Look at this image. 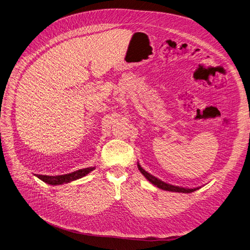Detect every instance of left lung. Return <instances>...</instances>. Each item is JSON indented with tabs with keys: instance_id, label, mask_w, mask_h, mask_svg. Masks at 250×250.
Here are the masks:
<instances>
[{
	"instance_id": "1",
	"label": "left lung",
	"mask_w": 250,
	"mask_h": 250,
	"mask_svg": "<svg viewBox=\"0 0 250 250\" xmlns=\"http://www.w3.org/2000/svg\"><path fill=\"white\" fill-rule=\"evenodd\" d=\"M138 167H139V169L141 170V172L146 176V178L150 181V183L157 187L158 188L161 189H164V190H168V191H175V192H184V193H190V192H193L195 191L196 189H198V188H180V187H175V186H171V185H168V184H166L164 183L163 180L156 178L155 176L149 174L148 172H146L139 164H138Z\"/></svg>"
}]
</instances>
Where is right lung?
<instances>
[{
    "instance_id": "add662e5",
    "label": "right lung",
    "mask_w": 250,
    "mask_h": 250,
    "mask_svg": "<svg viewBox=\"0 0 250 250\" xmlns=\"http://www.w3.org/2000/svg\"><path fill=\"white\" fill-rule=\"evenodd\" d=\"M95 169V167H86V168H83V169H79L76 170L74 172L67 173V174H62V175H56V176H52V175H41V174H36L37 177H39L41 180H42L43 183H46L48 185H52V186H58V185H62V184H67L71 183L73 180L82 178L83 176L86 175L88 172L93 171Z\"/></svg>"
}]
</instances>
